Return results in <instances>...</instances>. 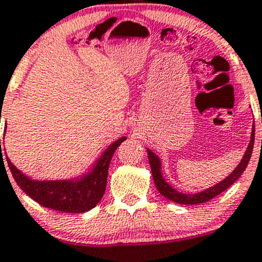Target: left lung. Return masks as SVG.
Instances as JSON below:
<instances>
[{
    "label": "left lung",
    "mask_w": 262,
    "mask_h": 262,
    "mask_svg": "<svg viewBox=\"0 0 262 262\" xmlns=\"http://www.w3.org/2000/svg\"><path fill=\"white\" fill-rule=\"evenodd\" d=\"M254 141H255V126H252V132H251V140H250L249 147L246 149L244 158L240 162L239 166L234 169V172L230 176H228L224 181H222L216 186L209 188V189L204 190V192L196 193V194H184V193H179L178 190L173 189L172 187L164 181L162 174H161V162L158 160V157L154 152H151L149 149H147V154H148V161L149 166H151L152 176H154V181L156 184V188L158 189V192L161 194L166 196L169 201L179 203V204H201V203L209 202L210 199H213L214 196L219 195L220 193H223L224 190L228 189L231 184L235 183L237 178L243 174V172L248 167L250 157H251L252 148H254Z\"/></svg>",
    "instance_id": "obj_1"
}]
</instances>
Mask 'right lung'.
I'll return each instance as SVG.
<instances>
[{"label":"right lung","mask_w":262,"mask_h":262,"mask_svg":"<svg viewBox=\"0 0 262 262\" xmlns=\"http://www.w3.org/2000/svg\"><path fill=\"white\" fill-rule=\"evenodd\" d=\"M125 140L126 137H121L108 147L98 161L95 168L80 181H32L22 174L7 157L6 158L16 183L33 201L43 207L64 213H84L95 207L104 195L108 164L114 152ZM0 152L2 157V149Z\"/></svg>","instance_id":"add662e5"}]
</instances>
